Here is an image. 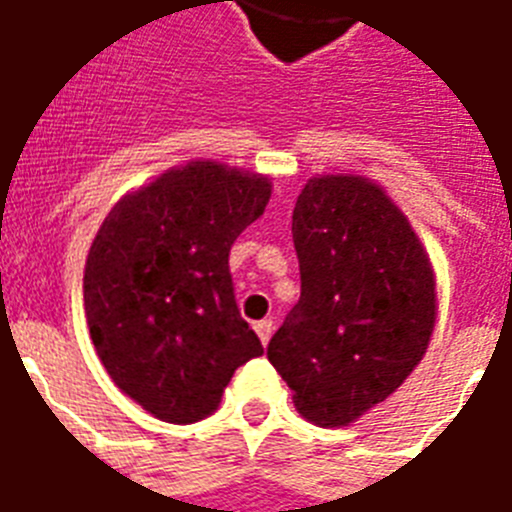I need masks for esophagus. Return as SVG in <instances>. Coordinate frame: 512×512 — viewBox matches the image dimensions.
Returning a JSON list of instances; mask_svg holds the SVG:
<instances>
[{
    "mask_svg": "<svg viewBox=\"0 0 512 512\" xmlns=\"http://www.w3.org/2000/svg\"><path fill=\"white\" fill-rule=\"evenodd\" d=\"M255 332H257V337H260V342H263V345H268V340H271V335H273V321L271 319L255 321Z\"/></svg>",
    "mask_w": 512,
    "mask_h": 512,
    "instance_id": "esophagus-1",
    "label": "esophagus"
}]
</instances>
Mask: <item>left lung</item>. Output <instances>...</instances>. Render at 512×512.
Here are the masks:
<instances>
[{
	"label": "left lung",
	"instance_id": "8db88e82",
	"mask_svg": "<svg viewBox=\"0 0 512 512\" xmlns=\"http://www.w3.org/2000/svg\"><path fill=\"white\" fill-rule=\"evenodd\" d=\"M300 300L268 342L292 404L345 428L417 369L438 316L436 271L409 217L377 180L316 175L292 212Z\"/></svg>",
	"mask_w": 512,
	"mask_h": 512
}]
</instances>
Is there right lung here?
<instances>
[{
    "label": "right lung",
    "instance_id": "obj_1",
    "mask_svg": "<svg viewBox=\"0 0 512 512\" xmlns=\"http://www.w3.org/2000/svg\"><path fill=\"white\" fill-rule=\"evenodd\" d=\"M271 177L191 159L132 188L84 265V316L108 377L156 420L215 412L263 345L239 316L228 252L271 199Z\"/></svg>",
    "mask_w": 512,
    "mask_h": 512
}]
</instances>
